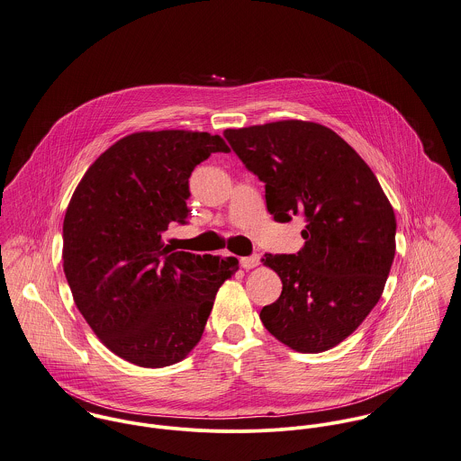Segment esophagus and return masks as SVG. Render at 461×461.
Listing matches in <instances>:
<instances>
[{
	"mask_svg": "<svg viewBox=\"0 0 461 461\" xmlns=\"http://www.w3.org/2000/svg\"><path fill=\"white\" fill-rule=\"evenodd\" d=\"M258 264H260V257H258V255H251V257H244V258H240V266H242L246 271H249V269L257 267Z\"/></svg>",
	"mask_w": 461,
	"mask_h": 461,
	"instance_id": "obj_1",
	"label": "esophagus"
}]
</instances>
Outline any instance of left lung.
I'll return each instance as SVG.
<instances>
[{
	"mask_svg": "<svg viewBox=\"0 0 461 461\" xmlns=\"http://www.w3.org/2000/svg\"><path fill=\"white\" fill-rule=\"evenodd\" d=\"M248 171L266 184L276 222L301 215L304 246L267 255L283 290L260 312L266 330L299 353L348 339L379 301L395 255V215L362 157L333 130L277 121L226 130Z\"/></svg>",
	"mask_w": 461,
	"mask_h": 461,
	"instance_id": "obj_1",
	"label": "left lung"
}]
</instances>
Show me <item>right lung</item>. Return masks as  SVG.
<instances>
[{
  "label": "right lung",
  "mask_w": 461,
  "mask_h": 461,
  "mask_svg": "<svg viewBox=\"0 0 461 461\" xmlns=\"http://www.w3.org/2000/svg\"><path fill=\"white\" fill-rule=\"evenodd\" d=\"M219 135L162 130L110 146L77 186L64 219V273L97 339L139 367H167L194 349L219 286L239 260L164 246L185 224L188 178Z\"/></svg>",
  "instance_id": "1"
}]
</instances>
